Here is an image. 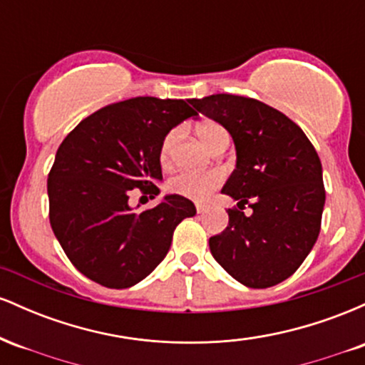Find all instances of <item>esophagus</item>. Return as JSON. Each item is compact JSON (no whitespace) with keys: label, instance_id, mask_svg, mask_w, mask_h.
<instances>
[{"label":"esophagus","instance_id":"1","mask_svg":"<svg viewBox=\"0 0 365 365\" xmlns=\"http://www.w3.org/2000/svg\"><path fill=\"white\" fill-rule=\"evenodd\" d=\"M195 209H197V212H199V215H202V212L207 211L209 206H207V204H197Z\"/></svg>","mask_w":365,"mask_h":365}]
</instances>
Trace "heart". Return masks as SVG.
Here are the masks:
<instances>
[{
	"label": "heart",
	"instance_id": "1",
	"mask_svg": "<svg viewBox=\"0 0 365 365\" xmlns=\"http://www.w3.org/2000/svg\"><path fill=\"white\" fill-rule=\"evenodd\" d=\"M180 135V128H171L161 140L159 145V161L168 165L173 158V149ZM199 135L209 149H212L220 140L228 139V132L220 123L206 121L199 127ZM223 183V175L220 171H204V173H194V171H180L168 180V188L173 194L192 200L207 199L216 188Z\"/></svg>",
	"mask_w": 365,
	"mask_h": 365
}]
</instances>
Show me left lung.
<instances>
[{
  "instance_id": "left-lung-1",
  "label": "left lung",
  "mask_w": 365,
  "mask_h": 365,
  "mask_svg": "<svg viewBox=\"0 0 365 365\" xmlns=\"http://www.w3.org/2000/svg\"><path fill=\"white\" fill-rule=\"evenodd\" d=\"M190 103L223 125L237 148V170L221 192L238 209H228L225 232L209 238L212 257L245 287H274L299 269L319 237V156L295 121L257 99L215 94ZM245 203L250 217L241 211Z\"/></svg>"
}]
</instances>
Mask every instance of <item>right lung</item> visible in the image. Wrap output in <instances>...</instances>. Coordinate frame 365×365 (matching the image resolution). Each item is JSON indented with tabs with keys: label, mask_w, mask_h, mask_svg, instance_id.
<instances>
[{
	"label": "right lung",
	"mask_w": 365,
	"mask_h": 365,
	"mask_svg": "<svg viewBox=\"0 0 365 365\" xmlns=\"http://www.w3.org/2000/svg\"><path fill=\"white\" fill-rule=\"evenodd\" d=\"M188 103L132 98L108 104L58 148L48 175L49 223L70 262L92 282L116 290L142 282L166 257L175 228L195 216L182 195L140 212L128 206L133 188L158 195L159 145L171 128L197 116Z\"/></svg>",
	"instance_id": "add662e5"
}]
</instances>
